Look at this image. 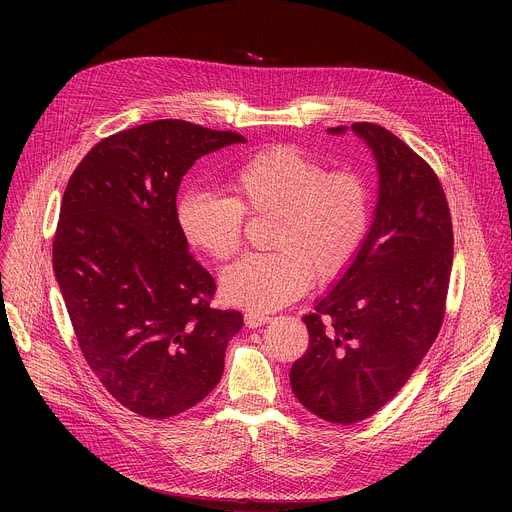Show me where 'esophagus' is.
<instances>
[{"label": "esophagus", "mask_w": 512, "mask_h": 512, "mask_svg": "<svg viewBox=\"0 0 512 512\" xmlns=\"http://www.w3.org/2000/svg\"><path fill=\"white\" fill-rule=\"evenodd\" d=\"M269 320H271L269 316H263V314H257V312H247V314H245V326H247V328L265 326Z\"/></svg>", "instance_id": "34e87169"}]
</instances>
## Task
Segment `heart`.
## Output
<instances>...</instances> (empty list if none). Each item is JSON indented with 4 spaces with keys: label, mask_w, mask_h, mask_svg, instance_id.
<instances>
[{
    "label": "heart",
    "mask_w": 512,
    "mask_h": 512,
    "mask_svg": "<svg viewBox=\"0 0 512 512\" xmlns=\"http://www.w3.org/2000/svg\"><path fill=\"white\" fill-rule=\"evenodd\" d=\"M233 196L190 190L176 208L184 239L218 261L243 241L245 212L273 216L269 249L225 269L223 298L265 314L298 300L318 281L338 279L358 257L371 227V188L352 168L328 166L296 145H275L243 162Z\"/></svg>",
    "instance_id": "heart-1"
}]
</instances>
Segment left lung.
<instances>
[{"label": "left lung", "instance_id": "8db88e82", "mask_svg": "<svg viewBox=\"0 0 512 512\" xmlns=\"http://www.w3.org/2000/svg\"><path fill=\"white\" fill-rule=\"evenodd\" d=\"M352 131L377 160L375 218L354 263L304 316L310 344L289 371L298 401L342 425L377 413L413 375L440 334L454 261L452 216L431 166L381 125Z\"/></svg>", "mask_w": 512, "mask_h": 512}]
</instances>
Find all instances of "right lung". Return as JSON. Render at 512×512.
I'll return each mask as SVG.
<instances>
[{
	"label": "right lung",
	"mask_w": 512,
	"mask_h": 512,
	"mask_svg": "<svg viewBox=\"0 0 512 512\" xmlns=\"http://www.w3.org/2000/svg\"><path fill=\"white\" fill-rule=\"evenodd\" d=\"M233 143L182 119H158L101 139L72 172L52 243V267L79 348L129 411L174 417L223 377L237 310H214L212 275L192 257L176 194L192 164Z\"/></svg>",
	"instance_id": "right-lung-1"
}]
</instances>
